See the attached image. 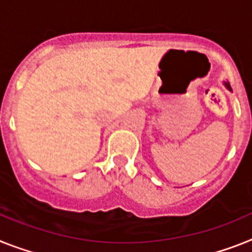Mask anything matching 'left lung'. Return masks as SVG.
<instances>
[{"instance_id": "1", "label": "left lung", "mask_w": 252, "mask_h": 252, "mask_svg": "<svg viewBox=\"0 0 252 252\" xmlns=\"http://www.w3.org/2000/svg\"><path fill=\"white\" fill-rule=\"evenodd\" d=\"M224 85H225V87H226V89H228V90H230V91H232V89H230V85H229V82H224Z\"/></svg>"}]
</instances>
